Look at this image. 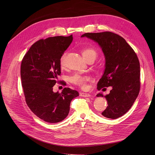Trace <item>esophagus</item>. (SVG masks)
Returning a JSON list of instances; mask_svg holds the SVG:
<instances>
[{"instance_id":"esophagus-1","label":"esophagus","mask_w":155,"mask_h":155,"mask_svg":"<svg viewBox=\"0 0 155 155\" xmlns=\"http://www.w3.org/2000/svg\"><path fill=\"white\" fill-rule=\"evenodd\" d=\"M80 95L82 96V97H91V95L89 94H87V93H84V92H81L80 94Z\"/></svg>"}]
</instances>
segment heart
Here are the masks:
<instances>
[{
    "instance_id": "heart-1",
    "label": "heart",
    "mask_w": 155,
    "mask_h": 155,
    "mask_svg": "<svg viewBox=\"0 0 155 155\" xmlns=\"http://www.w3.org/2000/svg\"><path fill=\"white\" fill-rule=\"evenodd\" d=\"M81 53H82V54L84 58L87 61L91 60H95L97 55V53L94 49L90 47L84 48L83 50L81 51ZM66 57H67L66 53H63L60 57V64L61 68L64 67L65 64H66ZM88 80V77L78 74V73L73 75L72 77L70 78V81L71 83L82 88H85L87 86L86 83Z\"/></svg>"
}]
</instances>
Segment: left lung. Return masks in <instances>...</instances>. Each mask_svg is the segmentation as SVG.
<instances>
[{"mask_svg":"<svg viewBox=\"0 0 155 155\" xmlns=\"http://www.w3.org/2000/svg\"><path fill=\"white\" fill-rule=\"evenodd\" d=\"M81 37L98 43L105 56V70L97 90L112 88L106 95H97L107 101L108 106L102 116L112 119L123 116L131 109L140 90V64L136 53L123 37L112 32H87Z\"/></svg>","mask_w":155,"mask_h":155,"instance_id":"obj_1","label":"left lung"}]
</instances>
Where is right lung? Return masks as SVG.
Masks as SVG:
<instances>
[{
	"mask_svg": "<svg viewBox=\"0 0 155 155\" xmlns=\"http://www.w3.org/2000/svg\"><path fill=\"white\" fill-rule=\"evenodd\" d=\"M73 36H54L40 39L24 55L21 66V83L26 102L39 118L56 123L68 115L77 91L64 88L61 93L53 87L61 74L60 59L72 42Z\"/></svg>",
	"mask_w": 155,
	"mask_h": 155,
	"instance_id": "right-lung-1",
	"label": "right lung"
}]
</instances>
